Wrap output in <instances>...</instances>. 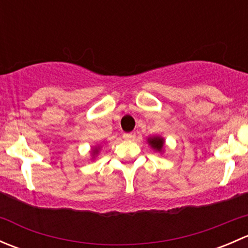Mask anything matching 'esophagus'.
<instances>
[{"instance_id":"34e87169","label":"esophagus","mask_w":248,"mask_h":248,"mask_svg":"<svg viewBox=\"0 0 248 248\" xmlns=\"http://www.w3.org/2000/svg\"><path fill=\"white\" fill-rule=\"evenodd\" d=\"M133 138H134V134L133 133H124V139L131 140V139H133Z\"/></svg>"}]
</instances>
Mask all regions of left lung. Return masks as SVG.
<instances>
[{"mask_svg":"<svg viewBox=\"0 0 248 248\" xmlns=\"http://www.w3.org/2000/svg\"><path fill=\"white\" fill-rule=\"evenodd\" d=\"M147 144L150 145L152 150L159 152V154H163L164 152V146H166V140L163 137L161 136H152L147 138Z\"/></svg>","mask_w":248,"mask_h":248,"instance_id":"1","label":"left lung"}]
</instances>
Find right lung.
I'll return each instance as SVG.
<instances>
[{"mask_svg":"<svg viewBox=\"0 0 248 248\" xmlns=\"http://www.w3.org/2000/svg\"><path fill=\"white\" fill-rule=\"evenodd\" d=\"M101 149H102V146H99V145H96V146L92 147L91 151H90V152H91V159H94L97 156H98Z\"/></svg>","mask_w":248,"mask_h":248,"instance_id":"right-lung-1","label":"right lung"}]
</instances>
